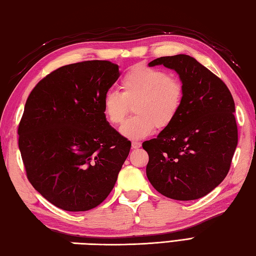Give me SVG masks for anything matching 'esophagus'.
<instances>
[{
	"label": "esophagus",
	"instance_id": "34e87169",
	"mask_svg": "<svg viewBox=\"0 0 256 256\" xmlns=\"http://www.w3.org/2000/svg\"><path fill=\"white\" fill-rule=\"evenodd\" d=\"M140 146H142V144L139 142H132V149H138V148H140Z\"/></svg>",
	"mask_w": 256,
	"mask_h": 256
}]
</instances>
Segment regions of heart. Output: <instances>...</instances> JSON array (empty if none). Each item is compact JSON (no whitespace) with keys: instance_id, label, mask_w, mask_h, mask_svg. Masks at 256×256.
I'll use <instances>...</instances> for the list:
<instances>
[{"instance_id":"1","label":"heart","mask_w":256,"mask_h":256,"mask_svg":"<svg viewBox=\"0 0 256 256\" xmlns=\"http://www.w3.org/2000/svg\"><path fill=\"white\" fill-rule=\"evenodd\" d=\"M122 92L109 90L102 99L104 117L110 124H119L132 104L134 114L120 127V134L142 139L156 127H170L180 114L184 101V86L165 70L146 64L128 69L120 80Z\"/></svg>"}]
</instances>
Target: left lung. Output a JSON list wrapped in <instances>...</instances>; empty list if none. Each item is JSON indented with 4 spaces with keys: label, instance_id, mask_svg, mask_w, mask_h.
<instances>
[{
    "label": "left lung",
    "instance_id": "1",
    "mask_svg": "<svg viewBox=\"0 0 256 256\" xmlns=\"http://www.w3.org/2000/svg\"><path fill=\"white\" fill-rule=\"evenodd\" d=\"M159 64L180 76L184 101L175 122L142 144L149 156L147 177L172 200H198L230 170L238 146L234 100L223 81L194 58L162 56L148 64Z\"/></svg>",
    "mask_w": 256,
    "mask_h": 256
}]
</instances>
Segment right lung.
Instances as JSON below:
<instances>
[{"label":"right lung","instance_id":"add662e5","mask_svg":"<svg viewBox=\"0 0 256 256\" xmlns=\"http://www.w3.org/2000/svg\"><path fill=\"white\" fill-rule=\"evenodd\" d=\"M119 78L110 61L64 66L26 102L20 148L31 185L61 210L84 212L107 198L132 147L106 120L102 99Z\"/></svg>","mask_w":256,"mask_h":256}]
</instances>
